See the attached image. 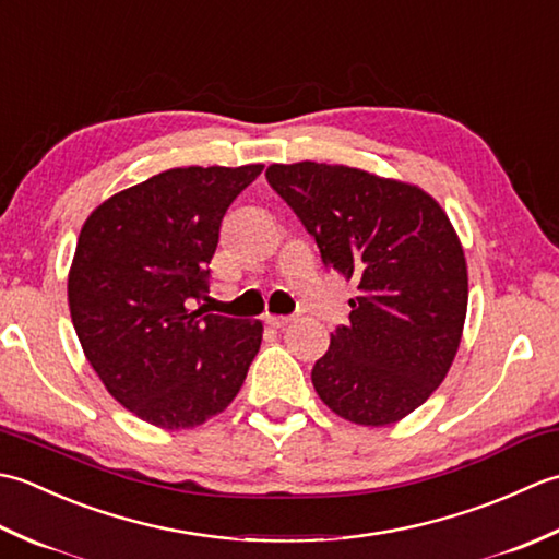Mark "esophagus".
Instances as JSON below:
<instances>
[{"mask_svg":"<svg viewBox=\"0 0 559 559\" xmlns=\"http://www.w3.org/2000/svg\"><path fill=\"white\" fill-rule=\"evenodd\" d=\"M264 322L269 324V326H273V329H286L290 322H293V317H278V314H266V319Z\"/></svg>","mask_w":559,"mask_h":559,"instance_id":"34e87169","label":"esophagus"}]
</instances>
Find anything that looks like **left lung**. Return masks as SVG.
<instances>
[{
    "label": "left lung",
    "mask_w": 559,
    "mask_h": 559,
    "mask_svg": "<svg viewBox=\"0 0 559 559\" xmlns=\"http://www.w3.org/2000/svg\"><path fill=\"white\" fill-rule=\"evenodd\" d=\"M266 180L324 266L358 283L350 322L312 367L319 399L355 425L406 418L442 384L466 322L468 271L454 225L420 187L348 165L273 163Z\"/></svg>",
    "instance_id": "left-lung-1"
}]
</instances>
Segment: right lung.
<instances>
[{"label":"right lung","instance_id":"obj_1","mask_svg":"<svg viewBox=\"0 0 559 559\" xmlns=\"http://www.w3.org/2000/svg\"><path fill=\"white\" fill-rule=\"evenodd\" d=\"M261 170H165L103 201L81 228L67 283L81 348L110 396L163 430L228 408L259 353V319L189 307L209 293L225 211Z\"/></svg>","mask_w":559,"mask_h":559}]
</instances>
